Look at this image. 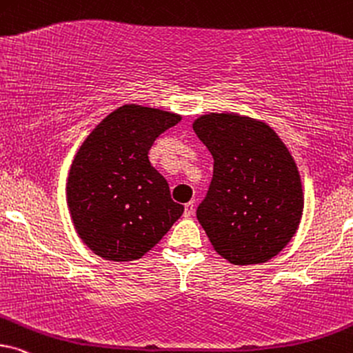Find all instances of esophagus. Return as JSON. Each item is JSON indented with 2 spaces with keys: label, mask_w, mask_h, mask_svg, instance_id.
<instances>
[{
  "label": "esophagus",
  "mask_w": 353,
  "mask_h": 353,
  "mask_svg": "<svg viewBox=\"0 0 353 353\" xmlns=\"http://www.w3.org/2000/svg\"><path fill=\"white\" fill-rule=\"evenodd\" d=\"M194 214V201H190V203L185 204V217H191Z\"/></svg>",
  "instance_id": "1"
}]
</instances>
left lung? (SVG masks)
I'll list each match as a JSON object with an SVG mask.
<instances>
[{"instance_id": "left-lung-1", "label": "left lung", "mask_w": 353, "mask_h": 353, "mask_svg": "<svg viewBox=\"0 0 353 353\" xmlns=\"http://www.w3.org/2000/svg\"><path fill=\"white\" fill-rule=\"evenodd\" d=\"M193 130L214 159L196 217L232 264L266 263L294 236L303 210L299 170L271 128L230 113H210Z\"/></svg>"}]
</instances>
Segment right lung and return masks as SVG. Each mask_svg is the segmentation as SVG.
<instances>
[{"mask_svg":"<svg viewBox=\"0 0 353 353\" xmlns=\"http://www.w3.org/2000/svg\"><path fill=\"white\" fill-rule=\"evenodd\" d=\"M175 113L123 105L87 136L68 178V205L81 240L105 259L134 261L162 240L183 214L149 160Z\"/></svg>","mask_w":353,"mask_h":353,"instance_id":"obj_1","label":"right lung"}]
</instances>
